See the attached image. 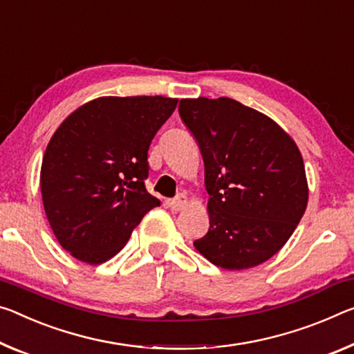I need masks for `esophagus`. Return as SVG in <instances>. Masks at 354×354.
Instances as JSON below:
<instances>
[{"mask_svg":"<svg viewBox=\"0 0 354 354\" xmlns=\"http://www.w3.org/2000/svg\"><path fill=\"white\" fill-rule=\"evenodd\" d=\"M186 205H187V197L184 194H179L178 197L168 201V206H170V209L173 211H181L186 207Z\"/></svg>","mask_w":354,"mask_h":354,"instance_id":"obj_1","label":"esophagus"}]
</instances>
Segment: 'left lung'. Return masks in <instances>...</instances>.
Returning <instances> with one entry per match:
<instances>
[{
	"instance_id": "left-lung-1",
	"label": "left lung",
	"mask_w": 354,
	"mask_h": 354,
	"mask_svg": "<svg viewBox=\"0 0 354 354\" xmlns=\"http://www.w3.org/2000/svg\"><path fill=\"white\" fill-rule=\"evenodd\" d=\"M178 110L198 142L209 194V230L195 249L223 269L261 265L283 248L306 211L298 147L271 118L234 99H183Z\"/></svg>"
}]
</instances>
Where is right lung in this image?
Returning a JSON list of instances; mask_svg holds the SVG:
<instances>
[{"label":"right lung","instance_id":"obj_1","mask_svg":"<svg viewBox=\"0 0 354 354\" xmlns=\"http://www.w3.org/2000/svg\"><path fill=\"white\" fill-rule=\"evenodd\" d=\"M178 100L99 97L67 116L42 159L50 227L77 260L99 265L124 248L160 201L148 194V149Z\"/></svg>","mask_w":354,"mask_h":354}]
</instances>
